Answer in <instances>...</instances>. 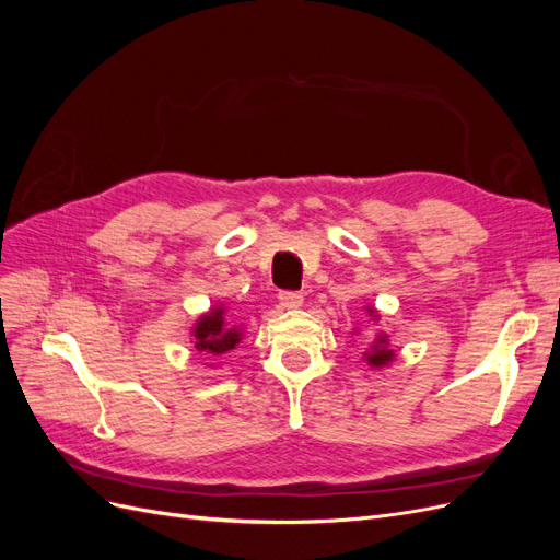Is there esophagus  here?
Instances as JSON below:
<instances>
[{
    "instance_id": "obj_1",
    "label": "esophagus",
    "mask_w": 560,
    "mask_h": 560,
    "mask_svg": "<svg viewBox=\"0 0 560 560\" xmlns=\"http://www.w3.org/2000/svg\"><path fill=\"white\" fill-rule=\"evenodd\" d=\"M280 303L284 308H299L301 303H303V294L301 292H292V290H284V292H280Z\"/></svg>"
}]
</instances>
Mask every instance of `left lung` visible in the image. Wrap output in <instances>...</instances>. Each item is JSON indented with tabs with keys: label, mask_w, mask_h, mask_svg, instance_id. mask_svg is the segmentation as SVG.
I'll use <instances>...</instances> for the list:
<instances>
[{
	"label": "left lung",
	"mask_w": 560,
	"mask_h": 560,
	"mask_svg": "<svg viewBox=\"0 0 560 560\" xmlns=\"http://www.w3.org/2000/svg\"><path fill=\"white\" fill-rule=\"evenodd\" d=\"M393 358H395L393 350H387V346H385V336H381L378 346H374V350L366 354V360H369L371 366H385L387 362H393Z\"/></svg>",
	"instance_id": "obj_1"
}]
</instances>
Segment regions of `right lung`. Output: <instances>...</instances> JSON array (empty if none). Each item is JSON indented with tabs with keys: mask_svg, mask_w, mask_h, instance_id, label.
<instances>
[{
	"mask_svg": "<svg viewBox=\"0 0 560 560\" xmlns=\"http://www.w3.org/2000/svg\"><path fill=\"white\" fill-rule=\"evenodd\" d=\"M194 336H196V348L200 352L212 354V358L214 354L219 358V354L233 350L235 343L241 341V331L226 325L224 308H214L208 315H202L194 329Z\"/></svg>",
	"mask_w": 560,
	"mask_h": 560,
	"instance_id": "1",
	"label": "right lung"
}]
</instances>
